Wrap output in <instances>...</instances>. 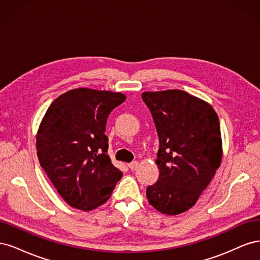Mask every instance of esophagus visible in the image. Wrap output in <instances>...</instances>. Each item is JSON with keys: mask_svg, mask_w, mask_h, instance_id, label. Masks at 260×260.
Returning <instances> with one entry per match:
<instances>
[{"mask_svg": "<svg viewBox=\"0 0 260 260\" xmlns=\"http://www.w3.org/2000/svg\"><path fill=\"white\" fill-rule=\"evenodd\" d=\"M128 166H129V168H130L132 171H135V170H137L138 167H139V162H138V161H132L131 164L128 165Z\"/></svg>", "mask_w": 260, "mask_h": 260, "instance_id": "esophagus-1", "label": "esophagus"}]
</instances>
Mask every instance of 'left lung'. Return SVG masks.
Segmentation results:
<instances>
[{"mask_svg":"<svg viewBox=\"0 0 260 260\" xmlns=\"http://www.w3.org/2000/svg\"><path fill=\"white\" fill-rule=\"evenodd\" d=\"M159 138L157 182L146 188L149 204L175 216L195 205L222 159L219 118L207 102L181 90L143 92Z\"/></svg>","mask_w":260,"mask_h":260,"instance_id":"obj_1","label":"left lung"}]
</instances>
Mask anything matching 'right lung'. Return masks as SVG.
Here are the masks:
<instances>
[{
	"label": "right lung",
	"instance_id": "1",
	"mask_svg": "<svg viewBox=\"0 0 260 260\" xmlns=\"http://www.w3.org/2000/svg\"><path fill=\"white\" fill-rule=\"evenodd\" d=\"M119 92L79 88L61 94L37 133L41 167L64 201L89 211L111 198L122 172L107 155L108 115L124 102Z\"/></svg>",
	"mask_w": 260,
	"mask_h": 260
}]
</instances>
